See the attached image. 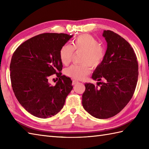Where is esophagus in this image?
Masks as SVG:
<instances>
[{
  "label": "esophagus",
  "mask_w": 149,
  "mask_h": 149,
  "mask_svg": "<svg viewBox=\"0 0 149 149\" xmlns=\"http://www.w3.org/2000/svg\"><path fill=\"white\" fill-rule=\"evenodd\" d=\"M79 83V82L77 81H75V80H74L72 81V85H75V84H77Z\"/></svg>",
  "instance_id": "esophagus-1"
}]
</instances>
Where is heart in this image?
Returning a JSON list of instances; mask_svg holds the SVG:
<instances>
[{"instance_id":"obj_1","label":"heart","mask_w":149,"mask_h":149,"mask_svg":"<svg viewBox=\"0 0 149 149\" xmlns=\"http://www.w3.org/2000/svg\"><path fill=\"white\" fill-rule=\"evenodd\" d=\"M75 51L83 52L81 65H73L65 70V74L76 80H82L90 73L91 68H97L105 57V49L97 40L88 34L79 36L73 42L72 45L65 44L59 50V59L64 65L70 63Z\"/></svg>"}]
</instances>
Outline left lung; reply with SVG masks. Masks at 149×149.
<instances>
[{
    "label": "left lung",
    "instance_id": "1",
    "mask_svg": "<svg viewBox=\"0 0 149 149\" xmlns=\"http://www.w3.org/2000/svg\"><path fill=\"white\" fill-rule=\"evenodd\" d=\"M102 36L107 43L105 57L91 78L106 83L85 84L82 104L91 116L106 119L117 115L131 99L137 84L138 64L133 49L124 38L109 30L104 31Z\"/></svg>",
    "mask_w": 149,
    "mask_h": 149
}]
</instances>
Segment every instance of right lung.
I'll return each mask as SVG.
<instances>
[{
	"instance_id": "add662e5",
	"label": "right lung",
	"mask_w": 149,
	"mask_h": 149,
	"mask_svg": "<svg viewBox=\"0 0 149 149\" xmlns=\"http://www.w3.org/2000/svg\"><path fill=\"white\" fill-rule=\"evenodd\" d=\"M64 33H43L27 40L16 49L10 63L13 90L18 101L34 116L47 118L62 109L72 91L70 78L61 75V47L72 37ZM56 74L55 86L48 77Z\"/></svg>"
}]
</instances>
